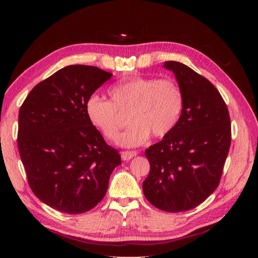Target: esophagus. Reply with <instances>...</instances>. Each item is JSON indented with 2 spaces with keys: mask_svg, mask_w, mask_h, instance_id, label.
I'll list each match as a JSON object with an SVG mask.
<instances>
[{
  "mask_svg": "<svg viewBox=\"0 0 258 258\" xmlns=\"http://www.w3.org/2000/svg\"><path fill=\"white\" fill-rule=\"evenodd\" d=\"M122 160L123 161H130L131 158H133L134 156L138 155V152L136 151H124L122 152Z\"/></svg>",
  "mask_w": 258,
  "mask_h": 258,
  "instance_id": "esophagus-1",
  "label": "esophagus"
}]
</instances>
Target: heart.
I'll return each instance as SVG.
<instances>
[{"mask_svg":"<svg viewBox=\"0 0 258 258\" xmlns=\"http://www.w3.org/2000/svg\"><path fill=\"white\" fill-rule=\"evenodd\" d=\"M108 94L111 101L96 94L87 98L86 116L104 138L115 141L126 124L122 115L130 114L132 126L118 140L125 147L144 144L151 134L160 139L171 133L185 105L183 89L173 79L134 76L114 84Z\"/></svg>","mask_w":258,"mask_h":258,"instance_id":"obj_1","label":"heart"}]
</instances>
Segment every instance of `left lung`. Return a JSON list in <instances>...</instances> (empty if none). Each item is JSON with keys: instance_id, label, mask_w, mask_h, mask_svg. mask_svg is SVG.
Here are the masks:
<instances>
[{"instance_id": "1", "label": "left lung", "mask_w": 258, "mask_h": 258, "mask_svg": "<svg viewBox=\"0 0 258 258\" xmlns=\"http://www.w3.org/2000/svg\"><path fill=\"white\" fill-rule=\"evenodd\" d=\"M164 68L176 76L185 105L172 132L145 151L150 174L143 191L158 210L178 213L193 210L217 188L231 146V118L206 78L179 62Z\"/></svg>"}]
</instances>
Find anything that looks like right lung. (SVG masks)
Here are the masks:
<instances>
[{
  "instance_id": "add662e5",
  "label": "right lung",
  "mask_w": 258,
  "mask_h": 258,
  "mask_svg": "<svg viewBox=\"0 0 258 258\" xmlns=\"http://www.w3.org/2000/svg\"><path fill=\"white\" fill-rule=\"evenodd\" d=\"M111 78L96 67L69 65L33 87L20 108L18 147L27 182L54 210L91 211L122 163L85 113L87 98Z\"/></svg>"
}]
</instances>
